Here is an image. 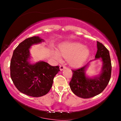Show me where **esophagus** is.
Instances as JSON below:
<instances>
[{
    "mask_svg": "<svg viewBox=\"0 0 121 121\" xmlns=\"http://www.w3.org/2000/svg\"><path fill=\"white\" fill-rule=\"evenodd\" d=\"M65 68H66V66L64 65H61L60 66V70H62L63 69H64Z\"/></svg>",
    "mask_w": 121,
    "mask_h": 121,
    "instance_id": "obj_1",
    "label": "esophagus"
}]
</instances>
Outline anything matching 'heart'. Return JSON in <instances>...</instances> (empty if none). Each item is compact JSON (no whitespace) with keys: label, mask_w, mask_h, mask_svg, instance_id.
I'll return each instance as SVG.
<instances>
[{"label":"heart","mask_w":121,"mask_h":121,"mask_svg":"<svg viewBox=\"0 0 121 121\" xmlns=\"http://www.w3.org/2000/svg\"><path fill=\"white\" fill-rule=\"evenodd\" d=\"M90 54V51L84 44L79 42H66L60 47V54L55 52L57 59H60V55L68 59L70 65L73 67H80L86 61Z\"/></svg>","instance_id":"heart-1"}]
</instances>
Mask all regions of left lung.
<instances>
[{
  "instance_id": "8db88e82",
  "label": "left lung",
  "mask_w": 121,
  "mask_h": 121,
  "mask_svg": "<svg viewBox=\"0 0 121 121\" xmlns=\"http://www.w3.org/2000/svg\"><path fill=\"white\" fill-rule=\"evenodd\" d=\"M97 46L95 59L93 60L101 59L103 65L100 74L93 78L86 76L85 72L89 62L80 68L72 70L73 75L69 86L73 93L81 98H89L100 94L106 88L110 80L112 64L109 51L98 41Z\"/></svg>"
}]
</instances>
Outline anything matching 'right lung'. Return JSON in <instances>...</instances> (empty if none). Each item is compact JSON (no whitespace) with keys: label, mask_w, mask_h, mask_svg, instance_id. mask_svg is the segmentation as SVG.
I'll list each match as a JSON object with an SVG mask.
<instances>
[{"label":"right lung","mask_w":121,"mask_h":121,"mask_svg":"<svg viewBox=\"0 0 121 121\" xmlns=\"http://www.w3.org/2000/svg\"><path fill=\"white\" fill-rule=\"evenodd\" d=\"M43 41L39 36L26 39L15 48L10 63L11 78L15 86L22 93L34 97L48 93L60 71L59 66H51L44 61L30 63V47Z\"/></svg>","instance_id":"1"}]
</instances>
